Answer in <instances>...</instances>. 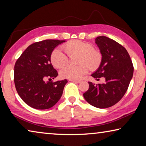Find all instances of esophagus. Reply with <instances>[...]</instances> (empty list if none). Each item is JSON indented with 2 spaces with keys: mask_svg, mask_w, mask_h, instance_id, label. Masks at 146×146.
<instances>
[{
  "mask_svg": "<svg viewBox=\"0 0 146 146\" xmlns=\"http://www.w3.org/2000/svg\"><path fill=\"white\" fill-rule=\"evenodd\" d=\"M69 80H70V81L74 82H77V83H80V82H81V80H74V79H70Z\"/></svg>",
  "mask_w": 146,
  "mask_h": 146,
  "instance_id": "34e87169",
  "label": "esophagus"
}]
</instances>
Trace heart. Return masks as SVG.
Masks as SVG:
<instances>
[{
	"mask_svg": "<svg viewBox=\"0 0 146 146\" xmlns=\"http://www.w3.org/2000/svg\"><path fill=\"white\" fill-rule=\"evenodd\" d=\"M62 48L69 57L78 54V66H66L60 72L61 77L68 79H79L86 74L90 68L97 69L102 60V54L98 48H94L92 43L78 40H71L62 45ZM56 48L51 53L50 60L56 68H61L68 64L69 58Z\"/></svg>",
	"mask_w": 146,
	"mask_h": 146,
	"instance_id": "1",
	"label": "heart"
}]
</instances>
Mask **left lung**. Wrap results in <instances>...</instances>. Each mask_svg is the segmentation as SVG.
I'll list each match as a JSON object with an SVG mask.
<instances>
[{
    "instance_id": "left-lung-1",
    "label": "left lung",
    "mask_w": 146,
    "mask_h": 146,
    "mask_svg": "<svg viewBox=\"0 0 146 146\" xmlns=\"http://www.w3.org/2000/svg\"><path fill=\"white\" fill-rule=\"evenodd\" d=\"M96 43L102 54L99 68L92 76L106 82L95 84L88 82L89 89L83 94L90 105L99 108L110 107L121 100L128 89L134 67L126 48L106 36H99Z\"/></svg>"
}]
</instances>
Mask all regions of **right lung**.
<instances>
[{"label": "right lung", "instance_id": "right-lung-1", "mask_svg": "<svg viewBox=\"0 0 146 146\" xmlns=\"http://www.w3.org/2000/svg\"><path fill=\"white\" fill-rule=\"evenodd\" d=\"M64 40H45L31 44L16 61L14 83L20 98L32 108L48 109L60 99L68 80L54 79L58 72L50 62V56L57 45Z\"/></svg>", "mask_w": 146, "mask_h": 146}]
</instances>
